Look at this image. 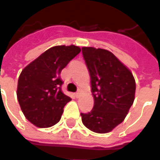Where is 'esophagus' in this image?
Here are the masks:
<instances>
[{"label": "esophagus", "instance_id": "obj_1", "mask_svg": "<svg viewBox=\"0 0 160 160\" xmlns=\"http://www.w3.org/2000/svg\"><path fill=\"white\" fill-rule=\"evenodd\" d=\"M80 94H81V91L78 90L76 93H75V97H77V98H79L80 97Z\"/></svg>", "mask_w": 160, "mask_h": 160}]
</instances>
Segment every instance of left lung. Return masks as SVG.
I'll return each instance as SVG.
<instances>
[{
  "mask_svg": "<svg viewBox=\"0 0 160 160\" xmlns=\"http://www.w3.org/2000/svg\"><path fill=\"white\" fill-rule=\"evenodd\" d=\"M91 79L94 107L80 113L88 129L105 134L126 118L135 100V81L129 70L112 53L102 48H82Z\"/></svg>",
  "mask_w": 160,
  "mask_h": 160,
  "instance_id": "left-lung-1",
  "label": "left lung"
}]
</instances>
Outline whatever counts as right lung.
Here are the masks:
<instances>
[{"label": "right lung", "instance_id": "obj_1", "mask_svg": "<svg viewBox=\"0 0 160 160\" xmlns=\"http://www.w3.org/2000/svg\"><path fill=\"white\" fill-rule=\"evenodd\" d=\"M80 52L74 45L48 48L22 71L17 96L21 110L32 124L49 128L60 120L72 99L62 91L61 72Z\"/></svg>", "mask_w": 160, "mask_h": 160}]
</instances>
